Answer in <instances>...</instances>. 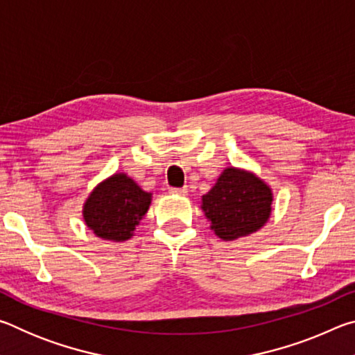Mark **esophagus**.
Masks as SVG:
<instances>
[{
    "mask_svg": "<svg viewBox=\"0 0 355 355\" xmlns=\"http://www.w3.org/2000/svg\"><path fill=\"white\" fill-rule=\"evenodd\" d=\"M169 192L175 196H186L188 194V188H186V186H183V188H171Z\"/></svg>",
    "mask_w": 355,
    "mask_h": 355,
    "instance_id": "esophagus-1",
    "label": "esophagus"
}]
</instances>
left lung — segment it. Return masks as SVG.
Returning a JSON list of instances; mask_svg holds the SVG:
<instances>
[{
    "label": "left lung",
    "instance_id": "obj_1",
    "mask_svg": "<svg viewBox=\"0 0 355 355\" xmlns=\"http://www.w3.org/2000/svg\"><path fill=\"white\" fill-rule=\"evenodd\" d=\"M202 203L216 235L230 241L264 225L271 214L272 194L261 180L232 167L222 172Z\"/></svg>",
    "mask_w": 355,
    "mask_h": 355
}]
</instances>
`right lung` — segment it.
Masks as SVG:
<instances>
[{
	"instance_id": "1",
	"label": "right lung",
	"mask_w": 355,
	"mask_h": 355,
	"mask_svg": "<svg viewBox=\"0 0 355 355\" xmlns=\"http://www.w3.org/2000/svg\"><path fill=\"white\" fill-rule=\"evenodd\" d=\"M152 194L125 173L100 183L84 203V220L94 233L111 241H125L146 216Z\"/></svg>"
}]
</instances>
